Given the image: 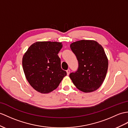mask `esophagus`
I'll list each match as a JSON object with an SVG mask.
<instances>
[{"instance_id": "esophagus-1", "label": "esophagus", "mask_w": 128, "mask_h": 128, "mask_svg": "<svg viewBox=\"0 0 128 128\" xmlns=\"http://www.w3.org/2000/svg\"><path fill=\"white\" fill-rule=\"evenodd\" d=\"M66 72H67V75H69V74H70V69H68V70H66Z\"/></svg>"}]
</instances>
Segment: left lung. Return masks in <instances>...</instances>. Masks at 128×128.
<instances>
[{
  "mask_svg": "<svg viewBox=\"0 0 128 128\" xmlns=\"http://www.w3.org/2000/svg\"><path fill=\"white\" fill-rule=\"evenodd\" d=\"M79 66L70 77L81 91L88 93L99 88L105 78L108 60L102 46L92 40H81L70 45Z\"/></svg>",
  "mask_w": 128,
  "mask_h": 128,
  "instance_id": "left-lung-1",
  "label": "left lung"
}]
</instances>
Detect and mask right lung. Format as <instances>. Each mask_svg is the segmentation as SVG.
<instances>
[{
    "label": "right lung",
    "instance_id": "right-lung-1",
    "mask_svg": "<svg viewBox=\"0 0 128 128\" xmlns=\"http://www.w3.org/2000/svg\"><path fill=\"white\" fill-rule=\"evenodd\" d=\"M62 47L57 42H37L23 56L22 66L26 78L32 88L48 93L58 86L67 72L61 67L58 55Z\"/></svg>",
    "mask_w": 128,
    "mask_h": 128
}]
</instances>
